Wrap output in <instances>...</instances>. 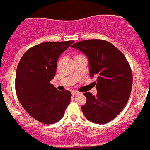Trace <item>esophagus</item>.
I'll return each mask as SVG.
<instances>
[{"label":"esophagus","mask_w":150,"mask_h":150,"mask_svg":"<svg viewBox=\"0 0 150 150\" xmlns=\"http://www.w3.org/2000/svg\"><path fill=\"white\" fill-rule=\"evenodd\" d=\"M72 96H75V95L79 94V92L77 91H73L72 92Z\"/></svg>","instance_id":"esophagus-1"}]
</instances>
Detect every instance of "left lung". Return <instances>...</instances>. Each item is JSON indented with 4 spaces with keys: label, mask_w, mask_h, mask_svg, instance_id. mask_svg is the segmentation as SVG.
<instances>
[{
    "label": "left lung",
    "mask_w": 150,
    "mask_h": 150,
    "mask_svg": "<svg viewBox=\"0 0 150 150\" xmlns=\"http://www.w3.org/2000/svg\"><path fill=\"white\" fill-rule=\"evenodd\" d=\"M72 47L87 56L90 76L97 78L93 82L96 96L84 93L86 103L81 107L83 113L94 123L111 121L125 107L131 95L133 75L129 63L120 50L106 40H82Z\"/></svg>",
    "instance_id": "left-lung-1"
}]
</instances>
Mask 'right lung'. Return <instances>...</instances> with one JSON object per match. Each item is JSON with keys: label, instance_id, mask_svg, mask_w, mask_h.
Masks as SVG:
<instances>
[{"label": "right lung", "instance_id": "1", "mask_svg": "<svg viewBox=\"0 0 150 150\" xmlns=\"http://www.w3.org/2000/svg\"><path fill=\"white\" fill-rule=\"evenodd\" d=\"M73 42L38 44L29 48L18 64L15 78L16 96L27 112L39 122H58L70 103V91L57 90L50 81L57 72L59 57Z\"/></svg>", "mask_w": 150, "mask_h": 150}]
</instances>
